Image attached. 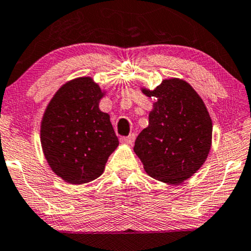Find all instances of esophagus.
<instances>
[{"label":"esophagus","mask_w":251,"mask_h":251,"mask_svg":"<svg viewBox=\"0 0 251 251\" xmlns=\"http://www.w3.org/2000/svg\"><path fill=\"white\" fill-rule=\"evenodd\" d=\"M134 140H135L134 133H131L129 135L122 136V138H120V142H123V144H127V145H132L133 142H134Z\"/></svg>","instance_id":"34e87169"}]
</instances>
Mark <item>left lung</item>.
Here are the masks:
<instances>
[{
	"label": "left lung",
	"mask_w": 251,
	"mask_h": 251,
	"mask_svg": "<svg viewBox=\"0 0 251 251\" xmlns=\"http://www.w3.org/2000/svg\"><path fill=\"white\" fill-rule=\"evenodd\" d=\"M142 93L157 100L133 149L149 176L168 184L182 183L204 164L211 149L207 109L195 89L178 78Z\"/></svg>",
	"instance_id": "obj_1"
}]
</instances>
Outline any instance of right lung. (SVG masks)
Masks as SVG:
<instances>
[{"label":"right lung","mask_w":251,"mask_h":251,"mask_svg":"<svg viewBox=\"0 0 251 251\" xmlns=\"http://www.w3.org/2000/svg\"><path fill=\"white\" fill-rule=\"evenodd\" d=\"M102 97V90L90 77L76 78L56 91L44 113V154L52 170L66 182L96 179L119 145L109 115L98 107Z\"/></svg>","instance_id":"add662e5"}]
</instances>
